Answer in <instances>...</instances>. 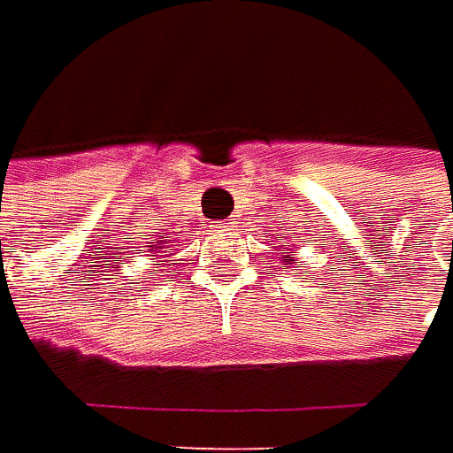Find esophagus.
<instances>
[{
	"label": "esophagus",
	"instance_id": "34e87169",
	"mask_svg": "<svg viewBox=\"0 0 453 453\" xmlns=\"http://www.w3.org/2000/svg\"><path fill=\"white\" fill-rule=\"evenodd\" d=\"M229 224H234L232 219H226V221H221V226H229Z\"/></svg>",
	"mask_w": 453,
	"mask_h": 453
}]
</instances>
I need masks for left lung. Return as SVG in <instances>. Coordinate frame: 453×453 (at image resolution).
I'll list each match as a JSON object with an SVG mask.
<instances>
[{
  "label": "left lung",
  "mask_w": 453,
  "mask_h": 453,
  "mask_svg": "<svg viewBox=\"0 0 453 453\" xmlns=\"http://www.w3.org/2000/svg\"><path fill=\"white\" fill-rule=\"evenodd\" d=\"M285 259H288L289 265H295V259H289V254H285Z\"/></svg>",
  "instance_id": "obj_1"
}]
</instances>
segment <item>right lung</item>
Masks as SVG:
<instances>
[{"label":"right lung","mask_w":453,"mask_h":453,"mask_svg":"<svg viewBox=\"0 0 453 453\" xmlns=\"http://www.w3.org/2000/svg\"><path fill=\"white\" fill-rule=\"evenodd\" d=\"M153 250H156V247H153ZM158 250H161V247H158Z\"/></svg>","instance_id":"right-lung-1"}]
</instances>
